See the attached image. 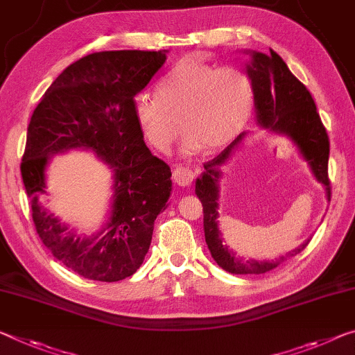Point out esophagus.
<instances>
[{"instance_id":"esophagus-1","label":"esophagus","mask_w":355,"mask_h":355,"mask_svg":"<svg viewBox=\"0 0 355 355\" xmlns=\"http://www.w3.org/2000/svg\"><path fill=\"white\" fill-rule=\"evenodd\" d=\"M194 178H196V173L193 168L189 167L173 168V180H175V183L180 184V187H189V184L194 182Z\"/></svg>"}]
</instances>
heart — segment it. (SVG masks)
<instances>
[{
	"label": "heart",
	"mask_w": 355,
	"mask_h": 355,
	"mask_svg": "<svg viewBox=\"0 0 355 355\" xmlns=\"http://www.w3.org/2000/svg\"><path fill=\"white\" fill-rule=\"evenodd\" d=\"M251 78L237 67L183 60L157 83L156 98L139 96L132 115L155 150L166 153L184 132L183 150L208 153L227 147L243 131L252 107ZM179 123H177L176 121Z\"/></svg>",
	"instance_id": "b5f03b06"
}]
</instances>
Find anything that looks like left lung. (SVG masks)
Returning a JSON list of instances; mask_svg holds the SVG:
<instances>
[{
  "mask_svg": "<svg viewBox=\"0 0 355 355\" xmlns=\"http://www.w3.org/2000/svg\"><path fill=\"white\" fill-rule=\"evenodd\" d=\"M246 72L251 78L252 92H254L259 125L273 129L277 132H283L294 140L297 147L300 148V153L311 167L314 177L325 187L330 200V142L311 93L299 78L292 74L283 58L272 49H270V55L252 53V61ZM239 139L234 140L227 148H224L211 161L205 162L204 175L196 182V194L204 207L205 241L218 266L235 275H262L277 268L288 257L299 254L300 251L306 248L308 243L289 252L286 257H279L278 261L272 262L245 261V259L235 257L227 246H223L216 223L219 198L218 178L221 175L219 168L227 161L230 151L239 142Z\"/></svg>",
  "mask_w": 355,
  "mask_h": 355,
  "instance_id": "1",
  "label": "left lung"
}]
</instances>
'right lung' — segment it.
I'll return each instance as SVG.
<instances>
[{
	"instance_id": "add662e5",
	"label": "right lung",
	"mask_w": 355,
	"mask_h": 355,
	"mask_svg": "<svg viewBox=\"0 0 355 355\" xmlns=\"http://www.w3.org/2000/svg\"><path fill=\"white\" fill-rule=\"evenodd\" d=\"M164 63V52L150 50L87 55L56 77L33 112L20 164L33 223L53 257L83 278L114 283L136 273L171 196V167L151 155L132 115L134 96ZM71 148L93 149L114 168L112 216L101 238H77L38 204L48 157Z\"/></svg>"
}]
</instances>
